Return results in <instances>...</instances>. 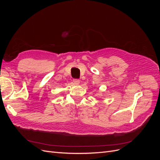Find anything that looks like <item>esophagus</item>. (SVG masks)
Returning <instances> with one entry per match:
<instances>
[{"label": "esophagus", "mask_w": 160, "mask_h": 160, "mask_svg": "<svg viewBox=\"0 0 160 160\" xmlns=\"http://www.w3.org/2000/svg\"><path fill=\"white\" fill-rule=\"evenodd\" d=\"M73 81V83H74L75 85H79V83H80V81L79 79H73V81Z\"/></svg>", "instance_id": "1"}]
</instances>
